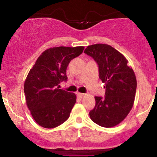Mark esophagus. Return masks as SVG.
I'll return each instance as SVG.
<instances>
[{"mask_svg":"<svg viewBox=\"0 0 157 157\" xmlns=\"http://www.w3.org/2000/svg\"><path fill=\"white\" fill-rule=\"evenodd\" d=\"M77 96H78L79 97H80V98H82V97H83L85 95V94H83V93H80V92H78V93H77Z\"/></svg>","mask_w":157,"mask_h":157,"instance_id":"obj_1","label":"esophagus"}]
</instances>
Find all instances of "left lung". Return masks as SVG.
Returning a JSON list of instances; mask_svg holds the SVG:
<instances>
[{
	"label": "left lung",
	"instance_id": "8db88e82",
	"mask_svg": "<svg viewBox=\"0 0 157 157\" xmlns=\"http://www.w3.org/2000/svg\"><path fill=\"white\" fill-rule=\"evenodd\" d=\"M84 52L98 64L100 79L105 89L104 98L94 97L96 105L89 116L102 127H113L125 120L134 105L136 90L134 71L124 55L110 45H91Z\"/></svg>",
	"mask_w": 157,
	"mask_h": 157
}]
</instances>
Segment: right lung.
<instances>
[{
  "mask_svg": "<svg viewBox=\"0 0 157 157\" xmlns=\"http://www.w3.org/2000/svg\"><path fill=\"white\" fill-rule=\"evenodd\" d=\"M84 46L48 48L39 56L24 82L26 102L39 125L53 128L66 122L76 102L75 93L59 89L67 80L70 61L83 52Z\"/></svg>",
  "mask_w": 157,
  "mask_h": 157,
  "instance_id": "obj_1",
  "label": "right lung"
}]
</instances>
